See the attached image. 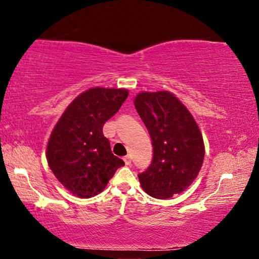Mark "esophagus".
I'll return each instance as SVG.
<instances>
[{"mask_svg":"<svg viewBox=\"0 0 259 259\" xmlns=\"http://www.w3.org/2000/svg\"><path fill=\"white\" fill-rule=\"evenodd\" d=\"M123 161H124L125 165H129V164L131 163V159H130L129 155H128V156H124V157H123Z\"/></svg>","mask_w":259,"mask_h":259,"instance_id":"esophagus-1","label":"esophagus"}]
</instances>
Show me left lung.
Returning a JSON list of instances; mask_svg holds the SVG:
<instances>
[{
	"label": "left lung",
	"instance_id": "obj_1",
	"mask_svg": "<svg viewBox=\"0 0 259 259\" xmlns=\"http://www.w3.org/2000/svg\"><path fill=\"white\" fill-rule=\"evenodd\" d=\"M152 139L153 160L138 175L142 188L156 199L179 194L198 177L204 143L191 112L170 91H142L134 99Z\"/></svg>",
	"mask_w": 259,
	"mask_h": 259
}]
</instances>
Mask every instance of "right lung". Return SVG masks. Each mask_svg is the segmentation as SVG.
Wrapping results in <instances>:
<instances>
[{
	"mask_svg": "<svg viewBox=\"0 0 259 259\" xmlns=\"http://www.w3.org/2000/svg\"><path fill=\"white\" fill-rule=\"evenodd\" d=\"M129 95L124 88L95 87L82 93L61 114L47 145V160L67 191L89 199L105 190L124 162L111 151L103 126Z\"/></svg>",
	"mask_w": 259,
	"mask_h": 259,
	"instance_id": "obj_1",
	"label": "right lung"
}]
</instances>
